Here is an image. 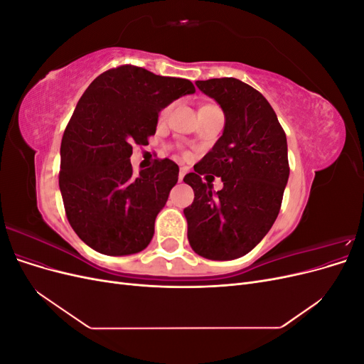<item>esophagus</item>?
<instances>
[{"label":"esophagus","instance_id":"esophagus-1","mask_svg":"<svg viewBox=\"0 0 364 364\" xmlns=\"http://www.w3.org/2000/svg\"><path fill=\"white\" fill-rule=\"evenodd\" d=\"M185 174H186V170H185V168H181V171H179V182H182V181H183Z\"/></svg>","mask_w":364,"mask_h":364}]
</instances>
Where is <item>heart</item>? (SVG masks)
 Returning a JSON list of instances; mask_svg holds the SVG:
<instances>
[{"label":"heart","instance_id":"1","mask_svg":"<svg viewBox=\"0 0 364 364\" xmlns=\"http://www.w3.org/2000/svg\"><path fill=\"white\" fill-rule=\"evenodd\" d=\"M170 111H171V105H168L167 107H164V109H162L161 114H159V118H161V119L167 118V117H168V114H170Z\"/></svg>","mask_w":364,"mask_h":364}]
</instances>
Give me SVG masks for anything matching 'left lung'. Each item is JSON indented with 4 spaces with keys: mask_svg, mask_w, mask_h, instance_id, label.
<instances>
[{
    "mask_svg": "<svg viewBox=\"0 0 364 364\" xmlns=\"http://www.w3.org/2000/svg\"><path fill=\"white\" fill-rule=\"evenodd\" d=\"M196 85L222 107L225 129L183 178L194 190L183 209L188 241L203 258L234 259L255 247L279 214L290 174L287 138L269 102L245 82L225 77ZM206 172L223 178L222 191L203 183Z\"/></svg>",
    "mask_w": 364,
    "mask_h": 364,
    "instance_id": "left-lung-1",
    "label": "left lung"
}]
</instances>
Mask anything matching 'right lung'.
Masks as SVG:
<instances>
[{
    "label": "right lung",
    "mask_w": 364,
    "mask_h": 364,
    "mask_svg": "<svg viewBox=\"0 0 364 364\" xmlns=\"http://www.w3.org/2000/svg\"><path fill=\"white\" fill-rule=\"evenodd\" d=\"M194 92L190 80L132 65L87 86L65 129L59 174L65 213L83 243L112 257L149 246L179 167L161 159L135 176L132 146H146L162 109Z\"/></svg>",
    "instance_id": "add662e5"
}]
</instances>
